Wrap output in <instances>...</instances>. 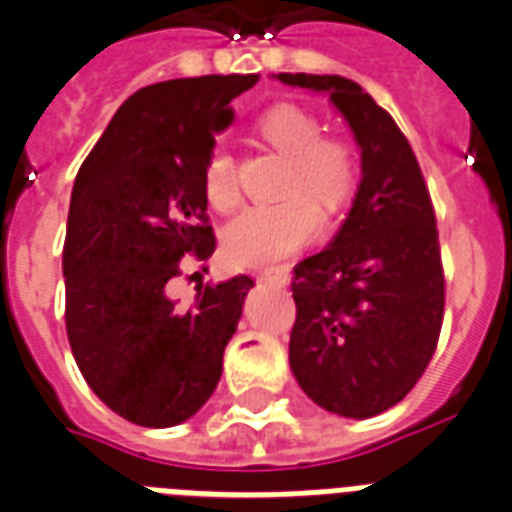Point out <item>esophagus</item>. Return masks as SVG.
Returning <instances> with one entry per match:
<instances>
[{
    "label": "esophagus",
    "mask_w": 512,
    "mask_h": 512,
    "mask_svg": "<svg viewBox=\"0 0 512 512\" xmlns=\"http://www.w3.org/2000/svg\"><path fill=\"white\" fill-rule=\"evenodd\" d=\"M260 281H268V284L276 286H286L292 281V268L289 265H278V268H265L260 273Z\"/></svg>",
    "instance_id": "1"
}]
</instances>
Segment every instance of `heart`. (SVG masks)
<instances>
[{
	"label": "heart",
	"instance_id": "obj_1",
	"mask_svg": "<svg viewBox=\"0 0 512 512\" xmlns=\"http://www.w3.org/2000/svg\"><path fill=\"white\" fill-rule=\"evenodd\" d=\"M257 131L289 157L286 186L289 197L273 205H257L236 215L223 231V255L236 268H260L294 255L313 242L323 226L319 199L326 210L347 205L357 189L360 160L350 141L342 136H321V120L297 105H276L265 112ZM202 189L215 210L239 205V178L231 152L213 149L205 162ZM316 198L313 200L312 197Z\"/></svg>",
	"mask_w": 512,
	"mask_h": 512
}]
</instances>
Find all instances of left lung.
<instances>
[{"instance_id":"1","label":"left lung","mask_w":512,"mask_h":512,"mask_svg":"<svg viewBox=\"0 0 512 512\" xmlns=\"http://www.w3.org/2000/svg\"><path fill=\"white\" fill-rule=\"evenodd\" d=\"M276 78L326 91L350 123L363 168L334 242L294 268L289 363L315 405L373 418L405 400L439 342L444 270L434 205L405 134L363 86L342 76Z\"/></svg>"}]
</instances>
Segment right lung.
Instances as JSON below:
<instances>
[{"label":"right lung","instance_id":"obj_1","mask_svg":"<svg viewBox=\"0 0 512 512\" xmlns=\"http://www.w3.org/2000/svg\"><path fill=\"white\" fill-rule=\"evenodd\" d=\"M249 76L176 78L118 107L78 170L62 247L65 328L78 371L120 418L168 429L210 400L242 318L249 276L168 297L186 260H207L215 234L202 189L215 134Z\"/></svg>","mask_w":512,"mask_h":512}]
</instances>
